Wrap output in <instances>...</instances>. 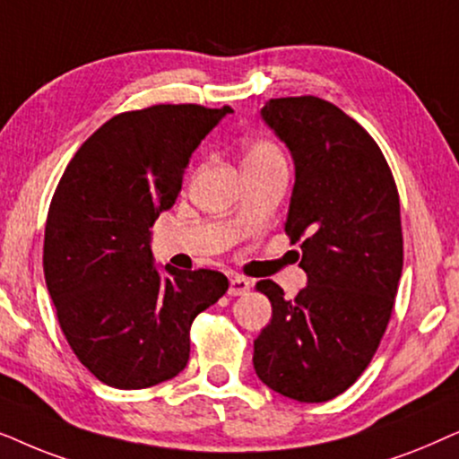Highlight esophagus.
<instances>
[{"label": "esophagus", "instance_id": "1", "mask_svg": "<svg viewBox=\"0 0 459 459\" xmlns=\"http://www.w3.org/2000/svg\"><path fill=\"white\" fill-rule=\"evenodd\" d=\"M249 291V281L246 277H233L229 285V293L230 296H246Z\"/></svg>", "mask_w": 459, "mask_h": 459}]
</instances>
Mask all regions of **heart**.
<instances>
[{
	"instance_id": "heart-1",
	"label": "heart",
	"mask_w": 459,
	"mask_h": 459,
	"mask_svg": "<svg viewBox=\"0 0 459 459\" xmlns=\"http://www.w3.org/2000/svg\"><path fill=\"white\" fill-rule=\"evenodd\" d=\"M266 157H283L281 151L268 140H255L246 146V157L243 161H255V159H266Z\"/></svg>"
}]
</instances>
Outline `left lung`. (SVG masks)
<instances>
[{
	"instance_id": "left-lung-1",
	"label": "left lung",
	"mask_w": 459,
	"mask_h": 459,
	"mask_svg": "<svg viewBox=\"0 0 459 459\" xmlns=\"http://www.w3.org/2000/svg\"><path fill=\"white\" fill-rule=\"evenodd\" d=\"M260 115L296 166L285 233L300 241L308 283L293 300L271 279L255 285L273 319L254 340V369L274 393L323 403L357 382L393 315L399 193L376 140L332 102L271 98Z\"/></svg>"
}]
</instances>
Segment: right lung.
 <instances>
[{
	"instance_id": "1",
	"label": "right lung",
	"mask_w": 459,
	"mask_h": 459,
	"mask_svg": "<svg viewBox=\"0 0 459 459\" xmlns=\"http://www.w3.org/2000/svg\"><path fill=\"white\" fill-rule=\"evenodd\" d=\"M233 108L155 105L79 146L46 220L44 274L66 342L98 380L138 390L186 368L191 325L229 290L218 271L152 264L151 226L176 204L193 151Z\"/></svg>"
}]
</instances>
